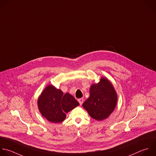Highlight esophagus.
<instances>
[{
  "label": "esophagus",
  "mask_w": 156,
  "mask_h": 156,
  "mask_svg": "<svg viewBox=\"0 0 156 156\" xmlns=\"http://www.w3.org/2000/svg\"><path fill=\"white\" fill-rule=\"evenodd\" d=\"M78 102L80 103V104L81 105L83 104V101H84V99H83V98H79V99L78 100Z\"/></svg>",
  "instance_id": "esophagus-1"
}]
</instances>
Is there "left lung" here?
Returning <instances> with one entry per match:
<instances>
[{
  "label": "left lung",
  "instance_id": "obj_1",
  "mask_svg": "<svg viewBox=\"0 0 156 156\" xmlns=\"http://www.w3.org/2000/svg\"><path fill=\"white\" fill-rule=\"evenodd\" d=\"M90 96L83 103V107L91 118L97 121L107 118L114 111L117 103V94L112 83L101 78L90 88Z\"/></svg>",
  "mask_w": 156,
  "mask_h": 156
}]
</instances>
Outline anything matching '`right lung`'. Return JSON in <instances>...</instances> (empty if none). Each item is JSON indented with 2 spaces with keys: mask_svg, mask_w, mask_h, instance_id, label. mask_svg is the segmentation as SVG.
<instances>
[{
  "mask_svg": "<svg viewBox=\"0 0 156 156\" xmlns=\"http://www.w3.org/2000/svg\"><path fill=\"white\" fill-rule=\"evenodd\" d=\"M80 104L69 93L64 94L53 85L48 86L38 99V107L43 117L49 122L59 123L69 112Z\"/></svg>",
  "mask_w": 156,
  "mask_h": 156,
  "instance_id": "add662e5",
  "label": "right lung"
}]
</instances>
